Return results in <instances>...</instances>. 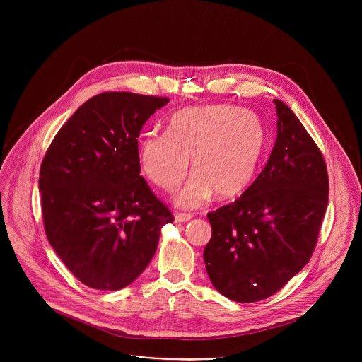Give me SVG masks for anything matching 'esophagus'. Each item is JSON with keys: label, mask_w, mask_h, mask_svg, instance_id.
<instances>
[{"label": "esophagus", "mask_w": 362, "mask_h": 362, "mask_svg": "<svg viewBox=\"0 0 362 362\" xmlns=\"http://www.w3.org/2000/svg\"><path fill=\"white\" fill-rule=\"evenodd\" d=\"M192 218H193V215H190V214H176V215H175V221H176L177 223L189 222Z\"/></svg>", "instance_id": "34e87169"}]
</instances>
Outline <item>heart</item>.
I'll list each match as a JSON object with an SVG mask.
<instances>
[{"instance_id":"b5f03b06","label":"heart","mask_w":362,"mask_h":362,"mask_svg":"<svg viewBox=\"0 0 362 362\" xmlns=\"http://www.w3.org/2000/svg\"><path fill=\"white\" fill-rule=\"evenodd\" d=\"M267 147L264 122L252 112L218 105L185 109L169 120L168 133H146L139 143L144 176L172 192L185 179L189 160L194 175L175 196L193 209L215 192L219 199L242 194L252 183Z\"/></svg>"}]
</instances>
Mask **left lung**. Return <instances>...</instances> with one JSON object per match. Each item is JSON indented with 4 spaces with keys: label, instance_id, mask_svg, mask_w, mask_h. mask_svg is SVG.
I'll use <instances>...</instances> for the list:
<instances>
[{
    "label": "left lung",
    "instance_id": "left-lung-1",
    "mask_svg": "<svg viewBox=\"0 0 362 362\" xmlns=\"http://www.w3.org/2000/svg\"><path fill=\"white\" fill-rule=\"evenodd\" d=\"M278 134L265 169L235 202L208 214L206 271L226 298L276 293L311 259L328 204L324 156L299 119L274 100Z\"/></svg>",
    "mask_w": 362,
    "mask_h": 362
}]
</instances>
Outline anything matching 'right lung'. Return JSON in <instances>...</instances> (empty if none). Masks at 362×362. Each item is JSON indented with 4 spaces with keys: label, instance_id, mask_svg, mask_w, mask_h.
<instances>
[{
    "label": "right lung",
    "instance_id": "right-lung-1",
    "mask_svg": "<svg viewBox=\"0 0 362 362\" xmlns=\"http://www.w3.org/2000/svg\"><path fill=\"white\" fill-rule=\"evenodd\" d=\"M166 97L101 93L80 106L51 141L38 187L49 245L84 285H130L158 249L173 215L140 176L137 137Z\"/></svg>",
    "mask_w": 362,
    "mask_h": 362
}]
</instances>
